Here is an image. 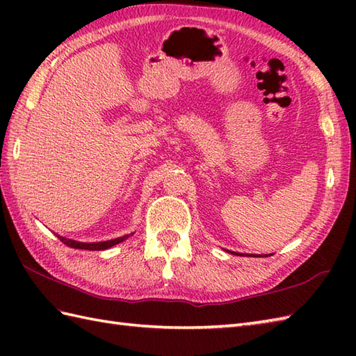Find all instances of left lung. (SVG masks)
Masks as SVG:
<instances>
[{"label":"left lung","mask_w":356,"mask_h":356,"mask_svg":"<svg viewBox=\"0 0 356 356\" xmlns=\"http://www.w3.org/2000/svg\"><path fill=\"white\" fill-rule=\"evenodd\" d=\"M59 240L63 241L64 245L70 246V248H74V249H88V251H102V249H107V248H111L115 246L118 243H120V241H124L125 237H120V238H116V240H110V241H102V243H79V241H74L72 238H65L63 236H56Z\"/></svg>","instance_id":"1"}]
</instances>
